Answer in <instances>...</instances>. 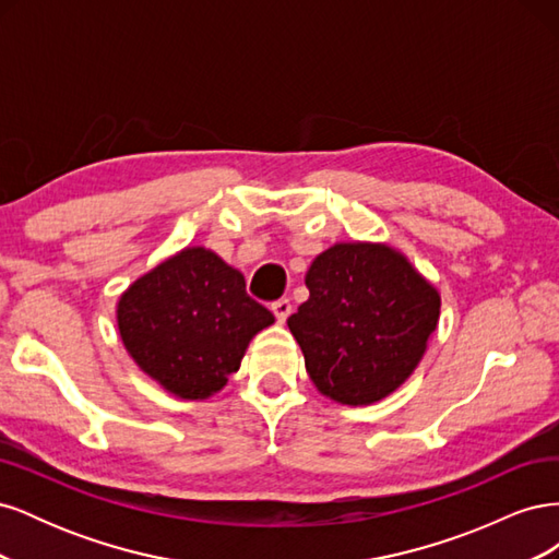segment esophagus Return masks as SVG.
<instances>
[{
    "instance_id": "1",
    "label": "esophagus",
    "mask_w": 559,
    "mask_h": 559,
    "mask_svg": "<svg viewBox=\"0 0 559 559\" xmlns=\"http://www.w3.org/2000/svg\"><path fill=\"white\" fill-rule=\"evenodd\" d=\"M273 314H275V319L280 321V324H284L286 317L292 314V300H289V298L275 300V302H273Z\"/></svg>"
}]
</instances>
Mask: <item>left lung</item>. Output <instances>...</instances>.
Returning <instances> with one entry per match:
<instances>
[{
	"mask_svg": "<svg viewBox=\"0 0 559 559\" xmlns=\"http://www.w3.org/2000/svg\"><path fill=\"white\" fill-rule=\"evenodd\" d=\"M310 298L286 319L321 394L343 405L389 396L421 361L441 296L401 251L337 242L312 261Z\"/></svg>",
	"mask_w": 559,
	"mask_h": 559,
	"instance_id": "obj_1",
	"label": "left lung"
}]
</instances>
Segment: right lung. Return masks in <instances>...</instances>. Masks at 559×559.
I'll list each match as a JSON object with an SVG mask.
<instances>
[{"label":"right lung","instance_id":"right-lung-1","mask_svg":"<svg viewBox=\"0 0 559 559\" xmlns=\"http://www.w3.org/2000/svg\"><path fill=\"white\" fill-rule=\"evenodd\" d=\"M116 321L148 378L198 401L224 389L251 337L275 317L247 296L240 270L205 247H186L128 286Z\"/></svg>","mask_w":559,"mask_h":559}]
</instances>
